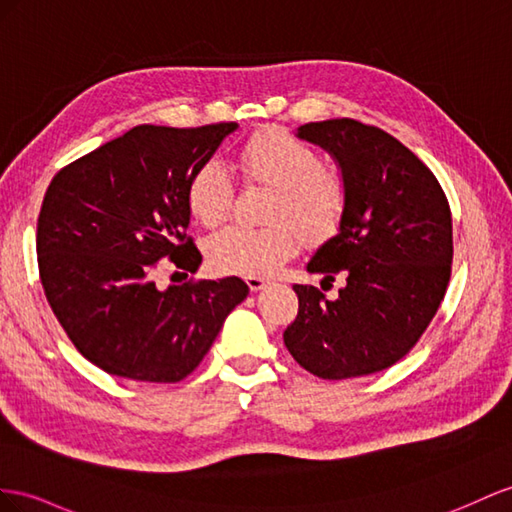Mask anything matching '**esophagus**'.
<instances>
[{"instance_id": "34e87169", "label": "esophagus", "mask_w": 512, "mask_h": 512, "mask_svg": "<svg viewBox=\"0 0 512 512\" xmlns=\"http://www.w3.org/2000/svg\"><path fill=\"white\" fill-rule=\"evenodd\" d=\"M246 285L251 287V292H261V290H266V287L270 285V281L261 279V277H248V279H246Z\"/></svg>"}]
</instances>
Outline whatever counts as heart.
Here are the masks:
<instances>
[{
  "label": "heart",
  "instance_id": "1",
  "mask_svg": "<svg viewBox=\"0 0 512 512\" xmlns=\"http://www.w3.org/2000/svg\"><path fill=\"white\" fill-rule=\"evenodd\" d=\"M235 166L246 183L268 186V227H227L209 238L207 261L229 277H268L305 242L329 240L342 225L348 186L339 170L324 166L309 144L279 127L261 129L235 153ZM233 179L218 162L196 168L188 183L190 214L205 227L227 218Z\"/></svg>",
  "mask_w": 512,
  "mask_h": 512
}]
</instances>
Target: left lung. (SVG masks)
Masks as SVG:
<instances>
[{"mask_svg":"<svg viewBox=\"0 0 512 512\" xmlns=\"http://www.w3.org/2000/svg\"><path fill=\"white\" fill-rule=\"evenodd\" d=\"M296 136L329 153L348 186L337 235L307 272L346 274L335 300L294 285L298 316L283 342L307 372L329 381L391 368L422 337L452 268V214L437 177L387 131L352 119L300 125Z\"/></svg>","mask_w":512,"mask_h":512,"instance_id":"8db88e82","label":"left lung"}]
</instances>
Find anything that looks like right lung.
<instances>
[{"instance_id": "add662e5", "label": "right lung", "mask_w": 512, "mask_h": 512, "mask_svg": "<svg viewBox=\"0 0 512 512\" xmlns=\"http://www.w3.org/2000/svg\"><path fill=\"white\" fill-rule=\"evenodd\" d=\"M235 129L138 125L51 179L36 231L41 283L75 348L103 372L181 381L248 296L238 277L166 290L153 281L162 259L199 270L188 183Z\"/></svg>"}]
</instances>
